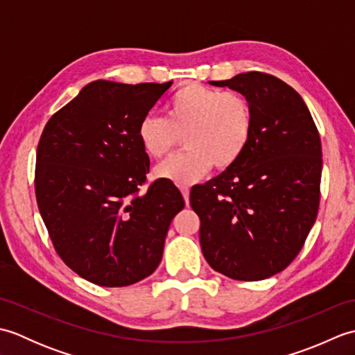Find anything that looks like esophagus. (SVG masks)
I'll use <instances>...</instances> for the list:
<instances>
[{
  "label": "esophagus",
  "instance_id": "obj_1",
  "mask_svg": "<svg viewBox=\"0 0 355 355\" xmlns=\"http://www.w3.org/2000/svg\"><path fill=\"white\" fill-rule=\"evenodd\" d=\"M180 191H182V193H183V198H184V201H186V205H189V193H191L189 187L182 184V186H180Z\"/></svg>",
  "mask_w": 355,
  "mask_h": 355
}]
</instances>
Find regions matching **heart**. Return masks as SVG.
<instances>
[{
  "mask_svg": "<svg viewBox=\"0 0 355 355\" xmlns=\"http://www.w3.org/2000/svg\"><path fill=\"white\" fill-rule=\"evenodd\" d=\"M253 126V108L244 94L189 84L172 96L166 117H143L137 135L145 153L155 160L168 157L184 135L186 153L162 163L155 173L189 184L214 164L216 169L232 168L245 153Z\"/></svg>",
  "mask_w": 355,
  "mask_h": 355,
  "instance_id": "1",
  "label": "heart"
}]
</instances>
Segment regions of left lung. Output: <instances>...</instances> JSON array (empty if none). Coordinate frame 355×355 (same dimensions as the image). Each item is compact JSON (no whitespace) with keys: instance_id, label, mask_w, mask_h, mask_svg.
<instances>
[{"instance_id":"obj_1","label":"left lung","mask_w":355,"mask_h":355,"mask_svg":"<svg viewBox=\"0 0 355 355\" xmlns=\"http://www.w3.org/2000/svg\"><path fill=\"white\" fill-rule=\"evenodd\" d=\"M229 87L250 102L254 126L243 157L191 191L209 266L236 281H262L302 250L320 202V135L304 99L284 80L248 71Z\"/></svg>"}]
</instances>
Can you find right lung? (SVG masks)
Listing matches in <instances>:
<instances>
[{"mask_svg":"<svg viewBox=\"0 0 355 355\" xmlns=\"http://www.w3.org/2000/svg\"><path fill=\"white\" fill-rule=\"evenodd\" d=\"M171 85L92 82L41 134L37 209L59 258L89 282L126 286L153 275L172 218L184 207L162 178L140 193L149 157L139 123Z\"/></svg>","mask_w":355,"mask_h":355,"instance_id":"right-lung-1","label":"right lung"}]
</instances>
